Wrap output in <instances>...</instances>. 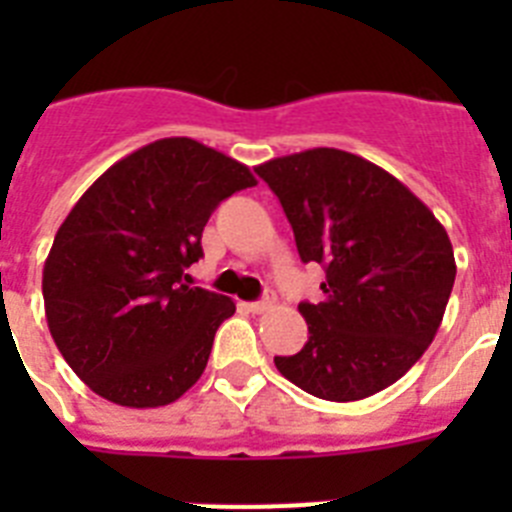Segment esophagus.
Masks as SVG:
<instances>
[{
	"instance_id": "34e87169",
	"label": "esophagus",
	"mask_w": 512,
	"mask_h": 512,
	"mask_svg": "<svg viewBox=\"0 0 512 512\" xmlns=\"http://www.w3.org/2000/svg\"><path fill=\"white\" fill-rule=\"evenodd\" d=\"M243 307H246L248 312H253V315H261V312H266L271 307V300H259V302H243Z\"/></svg>"
}]
</instances>
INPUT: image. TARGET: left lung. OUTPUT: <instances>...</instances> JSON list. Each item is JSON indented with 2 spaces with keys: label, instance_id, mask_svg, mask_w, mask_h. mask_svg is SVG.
Listing matches in <instances>:
<instances>
[{
  "label": "left lung",
  "instance_id": "obj_1",
  "mask_svg": "<svg viewBox=\"0 0 512 512\" xmlns=\"http://www.w3.org/2000/svg\"><path fill=\"white\" fill-rule=\"evenodd\" d=\"M256 174L282 202L300 259L325 269L323 302H300L310 338L274 364L320 400L377 395L436 338L456 279L449 235L400 179L354 153L312 148Z\"/></svg>",
  "mask_w": 512,
  "mask_h": 512
}]
</instances>
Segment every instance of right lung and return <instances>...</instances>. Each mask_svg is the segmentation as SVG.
<instances>
[{
    "instance_id": "right-lung-1",
    "label": "right lung",
    "mask_w": 512,
    "mask_h": 512,
    "mask_svg": "<svg viewBox=\"0 0 512 512\" xmlns=\"http://www.w3.org/2000/svg\"><path fill=\"white\" fill-rule=\"evenodd\" d=\"M248 166L192 138H161L81 194L43 266L45 320L76 377L122 408H161L205 372L235 302L189 287L202 230Z\"/></svg>"
}]
</instances>
